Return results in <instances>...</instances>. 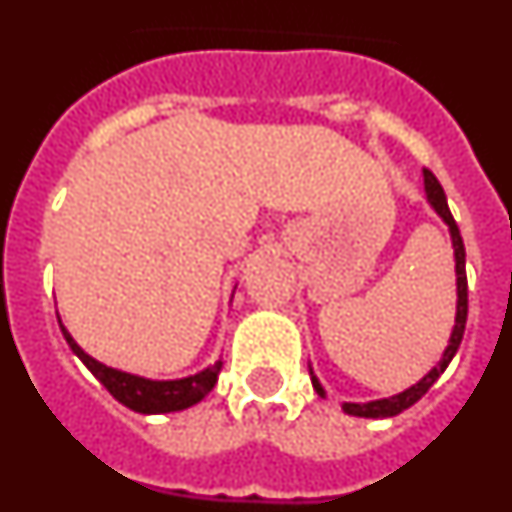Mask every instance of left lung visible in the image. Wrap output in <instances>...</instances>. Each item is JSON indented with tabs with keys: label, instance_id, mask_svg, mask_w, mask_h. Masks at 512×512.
<instances>
[{
	"label": "left lung",
	"instance_id": "8db88e82",
	"mask_svg": "<svg viewBox=\"0 0 512 512\" xmlns=\"http://www.w3.org/2000/svg\"><path fill=\"white\" fill-rule=\"evenodd\" d=\"M423 179H425V194H428V202H431L433 210L441 215V220L449 225L451 230V243H454V259H456V325L451 330V338H449V346L443 351V359L433 366L431 372L425 374L418 384H413L410 390L400 392L395 397H384V400H374V402H343V410L348 415H359V418H392V415H400L402 410H408L410 405L420 400L425 392L431 390L433 382L446 372V366L449 361L454 359V354L459 351V343L464 338V328H467V310H469V289H467V251H464V241H461V233H459V225H456L454 215L449 210V202H446V194H443V187L438 184V179L433 176V171L423 169ZM312 374V372H310ZM312 387L318 390L320 397H325V390L320 387L318 377L312 374Z\"/></svg>",
	"mask_w": 512,
	"mask_h": 512
}]
</instances>
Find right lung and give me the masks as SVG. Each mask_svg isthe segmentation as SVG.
<instances>
[{"instance_id": "1", "label": "right lung", "mask_w": 512, "mask_h": 512, "mask_svg": "<svg viewBox=\"0 0 512 512\" xmlns=\"http://www.w3.org/2000/svg\"><path fill=\"white\" fill-rule=\"evenodd\" d=\"M58 323H61V320H58ZM61 330L66 343L71 346V351L87 364L89 372L107 387V392H110L117 402H122L125 408L143 415L176 413V410L192 408V405H197L202 397L210 395L217 377H220V369H223V359H220L215 361L210 369H202L200 374H192V377L171 379V382H153V379L135 377V374L117 372L112 366L99 364V361L92 359L87 351H81L79 343L71 338V333L63 328V325Z\"/></svg>"}]
</instances>
